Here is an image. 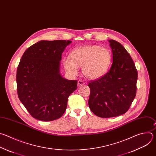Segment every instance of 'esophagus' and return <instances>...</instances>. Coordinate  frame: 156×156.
I'll return each mask as SVG.
<instances>
[{"mask_svg":"<svg viewBox=\"0 0 156 156\" xmlns=\"http://www.w3.org/2000/svg\"><path fill=\"white\" fill-rule=\"evenodd\" d=\"M77 84H78V86H82V85L85 84V82L82 80H79L78 82H77Z\"/></svg>","mask_w":156,"mask_h":156,"instance_id":"34e87169","label":"esophagus"}]
</instances>
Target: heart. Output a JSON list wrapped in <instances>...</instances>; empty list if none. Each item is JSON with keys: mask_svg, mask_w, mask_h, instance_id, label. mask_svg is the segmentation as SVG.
<instances>
[{"mask_svg": "<svg viewBox=\"0 0 156 156\" xmlns=\"http://www.w3.org/2000/svg\"><path fill=\"white\" fill-rule=\"evenodd\" d=\"M69 58L63 59V66L72 76L78 75L79 68H82L83 75L90 79H97L108 71L111 63L109 51L98 45H89L74 49Z\"/></svg>", "mask_w": 156, "mask_h": 156, "instance_id": "1", "label": "heart"}]
</instances>
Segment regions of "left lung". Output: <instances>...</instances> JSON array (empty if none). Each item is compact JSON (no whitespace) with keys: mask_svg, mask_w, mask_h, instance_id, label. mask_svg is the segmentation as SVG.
I'll use <instances>...</instances> for the list:
<instances>
[{"mask_svg":"<svg viewBox=\"0 0 156 156\" xmlns=\"http://www.w3.org/2000/svg\"><path fill=\"white\" fill-rule=\"evenodd\" d=\"M112 53L109 71L88 83V106L96 115L109 118L126 113L136 91L138 73L130 54L119 42L108 40Z\"/></svg>","mask_w":156,"mask_h":156,"instance_id":"8db88e82","label":"left lung"}]
</instances>
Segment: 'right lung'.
I'll return each instance as SVG.
<instances>
[{"label":"right lung","instance_id":"right-lung-1","mask_svg":"<svg viewBox=\"0 0 156 156\" xmlns=\"http://www.w3.org/2000/svg\"><path fill=\"white\" fill-rule=\"evenodd\" d=\"M70 41H41L23 55L16 72L20 100L34 118L42 121L59 119L65 113L77 80L60 74L61 55Z\"/></svg>","mask_w":156,"mask_h":156}]
</instances>
